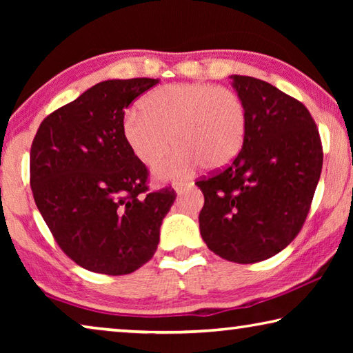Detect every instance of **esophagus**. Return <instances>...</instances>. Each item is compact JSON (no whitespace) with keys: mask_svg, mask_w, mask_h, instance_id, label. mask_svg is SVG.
I'll return each instance as SVG.
<instances>
[{"mask_svg":"<svg viewBox=\"0 0 353 353\" xmlns=\"http://www.w3.org/2000/svg\"><path fill=\"white\" fill-rule=\"evenodd\" d=\"M172 187H174V190L177 191V193H183V191H187V190H190L191 187H193V182H190V181H177V182H174V185H172Z\"/></svg>","mask_w":353,"mask_h":353,"instance_id":"1","label":"esophagus"}]
</instances>
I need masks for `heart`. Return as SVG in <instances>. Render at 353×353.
<instances>
[{"instance_id": "obj_1", "label": "heart", "mask_w": 353, "mask_h": 353, "mask_svg": "<svg viewBox=\"0 0 353 353\" xmlns=\"http://www.w3.org/2000/svg\"><path fill=\"white\" fill-rule=\"evenodd\" d=\"M140 109L126 113L121 124L124 140L140 162L154 163L171 143L181 148L155 165L160 177H181L199 163L223 168L240 154L246 139V107L227 87L170 83L148 93Z\"/></svg>"}]
</instances>
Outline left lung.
<instances>
[{
  "label": "left lung",
  "mask_w": 353,
  "mask_h": 353,
  "mask_svg": "<svg viewBox=\"0 0 353 353\" xmlns=\"http://www.w3.org/2000/svg\"><path fill=\"white\" fill-rule=\"evenodd\" d=\"M248 113L246 139L225 168L199 179L202 240L221 259L263 261L294 240L322 171V143L301 101L250 76H232Z\"/></svg>",
  "instance_id": "8db88e82"
}]
</instances>
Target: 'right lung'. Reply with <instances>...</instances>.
I'll list each match as a JSON object with an SVG mask.
<instances>
[{
	"label": "right lung",
	"mask_w": 353,
	"mask_h": 353,
	"mask_svg": "<svg viewBox=\"0 0 353 353\" xmlns=\"http://www.w3.org/2000/svg\"><path fill=\"white\" fill-rule=\"evenodd\" d=\"M157 79L99 82L41 121L31 146L35 205L65 255L107 276L152 259L160 225L176 199L149 191L146 165L121 132L124 109Z\"/></svg>",
	"instance_id": "right-lung-1"
}]
</instances>
